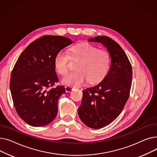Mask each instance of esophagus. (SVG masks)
Listing matches in <instances>:
<instances>
[{"label": "esophagus", "instance_id": "esophagus-1", "mask_svg": "<svg viewBox=\"0 0 157 157\" xmlns=\"http://www.w3.org/2000/svg\"><path fill=\"white\" fill-rule=\"evenodd\" d=\"M65 89L66 92H70L72 91V90H74V88L72 86H66L65 87Z\"/></svg>", "mask_w": 157, "mask_h": 157}]
</instances>
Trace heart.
Masks as SVG:
<instances>
[{"label": "heart", "instance_id": "obj_1", "mask_svg": "<svg viewBox=\"0 0 157 157\" xmlns=\"http://www.w3.org/2000/svg\"><path fill=\"white\" fill-rule=\"evenodd\" d=\"M69 59L78 63L76 66L77 71L67 74L62 79V83L68 86L81 85L86 79L89 83H97L105 76L111 65V56L108 52L87 43L72 46L68 55L63 51L56 53L54 63L58 73L64 75L67 72Z\"/></svg>", "mask_w": 157, "mask_h": 157}]
</instances>
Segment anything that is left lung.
Segmentation results:
<instances>
[{
  "label": "left lung",
  "instance_id": "left-lung-1",
  "mask_svg": "<svg viewBox=\"0 0 157 157\" xmlns=\"http://www.w3.org/2000/svg\"><path fill=\"white\" fill-rule=\"evenodd\" d=\"M102 44L110 55L109 70L102 80L83 90L78 115L85 124L98 129L108 125L121 113L128 100L132 79V69L121 46L107 36L89 38Z\"/></svg>",
  "mask_w": 157,
  "mask_h": 157
}]
</instances>
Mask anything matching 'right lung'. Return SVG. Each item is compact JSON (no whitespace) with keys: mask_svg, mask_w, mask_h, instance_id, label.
Listing matches in <instances>:
<instances>
[{"mask_svg":"<svg viewBox=\"0 0 157 157\" xmlns=\"http://www.w3.org/2000/svg\"><path fill=\"white\" fill-rule=\"evenodd\" d=\"M72 43L65 37L44 36L30 43L16 61L10 90L16 111L27 124L42 127L56 117L58 100L65 90L63 86L48 90L59 81L54 60L58 52Z\"/></svg>","mask_w":157,"mask_h":157,"instance_id":"obj_1","label":"right lung"}]
</instances>
